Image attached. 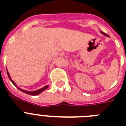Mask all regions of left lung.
I'll list each match as a JSON object with an SVG mask.
<instances>
[{
    "instance_id": "left-lung-1",
    "label": "left lung",
    "mask_w": 126,
    "mask_h": 126,
    "mask_svg": "<svg viewBox=\"0 0 126 126\" xmlns=\"http://www.w3.org/2000/svg\"><path fill=\"white\" fill-rule=\"evenodd\" d=\"M100 32H101V34H103V35H105V36H108V34H106V33L103 32V31H100Z\"/></svg>"
}]
</instances>
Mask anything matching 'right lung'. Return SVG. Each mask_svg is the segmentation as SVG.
<instances>
[{
	"label": "right lung",
	"instance_id": "1",
	"mask_svg": "<svg viewBox=\"0 0 126 126\" xmlns=\"http://www.w3.org/2000/svg\"><path fill=\"white\" fill-rule=\"evenodd\" d=\"M6 70H7V69H6ZM7 74H8V76L9 79L10 80L11 82H12V84H14L15 86H16L18 90H19L20 91H21L22 92H23V93H25V94H29V95H38V94H40V93H42V92H44V90H46V89H47V88L49 87V86H48V85H47V86H45L44 87H43V88H40V89H39V90H35V91H33V92H29V91H27V90H22L21 88H19L18 86H17V84L14 82V81L12 80V79H11L10 75V74H9L8 71H7Z\"/></svg>",
	"mask_w": 126,
	"mask_h": 126
}]
</instances>
